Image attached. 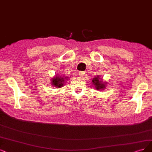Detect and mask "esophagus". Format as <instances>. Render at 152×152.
Returning <instances> with one entry per match:
<instances>
[{"label":"esophagus","instance_id":"esophagus-1","mask_svg":"<svg viewBox=\"0 0 152 152\" xmlns=\"http://www.w3.org/2000/svg\"><path fill=\"white\" fill-rule=\"evenodd\" d=\"M85 71H80V72H79V75H80V76H81V77H83L84 75H85Z\"/></svg>","mask_w":152,"mask_h":152}]
</instances>
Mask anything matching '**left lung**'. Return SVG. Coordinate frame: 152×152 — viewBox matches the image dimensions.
<instances>
[{
  "label": "left lung",
  "instance_id": "left-lung-1",
  "mask_svg": "<svg viewBox=\"0 0 152 152\" xmlns=\"http://www.w3.org/2000/svg\"><path fill=\"white\" fill-rule=\"evenodd\" d=\"M93 83L94 84V85L96 86V89H98V90H100L102 89H104L105 87V84L103 83L102 81L99 80V78L98 76V77L93 78Z\"/></svg>",
  "mask_w": 152,
  "mask_h": 152
}]
</instances>
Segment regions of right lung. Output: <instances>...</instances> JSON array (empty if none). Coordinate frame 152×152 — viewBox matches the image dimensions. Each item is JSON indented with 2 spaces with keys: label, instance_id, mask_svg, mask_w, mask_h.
Segmentation results:
<instances>
[{
  "label": "right lung",
  "instance_id": "add662e5",
  "mask_svg": "<svg viewBox=\"0 0 152 152\" xmlns=\"http://www.w3.org/2000/svg\"><path fill=\"white\" fill-rule=\"evenodd\" d=\"M64 79H66L65 77H56L54 78L53 80L52 81L53 85L56 88H61V86H63V83L64 82Z\"/></svg>",
  "mask_w": 152,
  "mask_h": 152
}]
</instances>
